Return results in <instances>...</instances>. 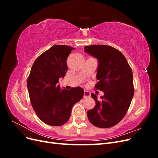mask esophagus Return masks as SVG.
I'll return each mask as SVG.
<instances>
[{
    "label": "esophagus",
    "mask_w": 158,
    "mask_h": 158,
    "mask_svg": "<svg viewBox=\"0 0 158 158\" xmlns=\"http://www.w3.org/2000/svg\"><path fill=\"white\" fill-rule=\"evenodd\" d=\"M90 97V92H88V91L85 90L84 91V98H87Z\"/></svg>",
    "instance_id": "34e87169"
}]
</instances>
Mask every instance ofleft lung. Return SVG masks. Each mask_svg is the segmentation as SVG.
Masks as SVG:
<instances>
[{"label": "left lung", "mask_w": 158, "mask_h": 158, "mask_svg": "<svg viewBox=\"0 0 158 158\" xmlns=\"http://www.w3.org/2000/svg\"><path fill=\"white\" fill-rule=\"evenodd\" d=\"M84 51L98 60L95 88L103 92L98 100L91 94L95 106L87 113L89 122L99 128H110L126 114L134 95L132 72L121 52L105 45L84 47Z\"/></svg>", "instance_id": "1"}]
</instances>
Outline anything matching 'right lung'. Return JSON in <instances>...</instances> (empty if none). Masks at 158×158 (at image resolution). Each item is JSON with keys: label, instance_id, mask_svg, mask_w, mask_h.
<instances>
[{"label": "right lung", "instance_id": "right-lung-1", "mask_svg": "<svg viewBox=\"0 0 158 158\" xmlns=\"http://www.w3.org/2000/svg\"><path fill=\"white\" fill-rule=\"evenodd\" d=\"M74 49L70 46L53 45L37 57L27 78L31 106L40 120L48 125H64L74 105L83 98L82 88L68 90L61 89L59 84L68 69L66 59Z\"/></svg>", "mask_w": 158, "mask_h": 158}]
</instances>
